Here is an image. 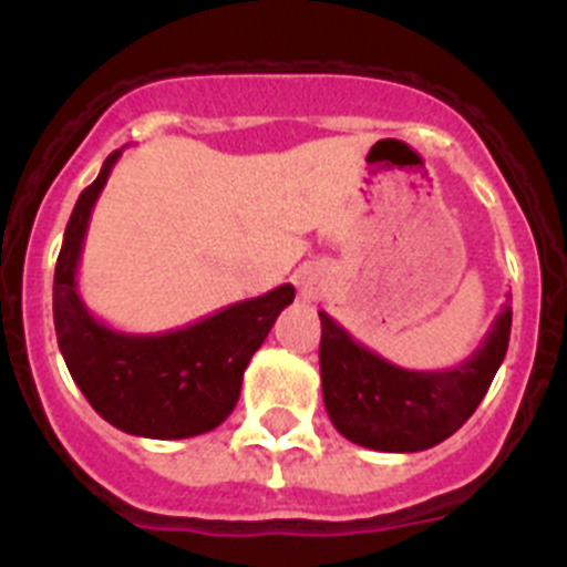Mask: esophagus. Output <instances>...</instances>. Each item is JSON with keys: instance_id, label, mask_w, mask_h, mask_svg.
<instances>
[{"instance_id": "34e87169", "label": "esophagus", "mask_w": 567, "mask_h": 567, "mask_svg": "<svg viewBox=\"0 0 567 567\" xmlns=\"http://www.w3.org/2000/svg\"><path fill=\"white\" fill-rule=\"evenodd\" d=\"M298 289H300V295H309V298H312V295H318L320 292L318 272H312V269H303V272L298 275Z\"/></svg>"}]
</instances>
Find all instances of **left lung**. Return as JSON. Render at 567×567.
<instances>
[{"label":"left lung","instance_id":"obj_1","mask_svg":"<svg viewBox=\"0 0 567 567\" xmlns=\"http://www.w3.org/2000/svg\"><path fill=\"white\" fill-rule=\"evenodd\" d=\"M320 315V383L329 420L346 440L374 452H425L474 414L508 352L511 307L454 369L414 372L389 363Z\"/></svg>","mask_w":567,"mask_h":567}]
</instances>
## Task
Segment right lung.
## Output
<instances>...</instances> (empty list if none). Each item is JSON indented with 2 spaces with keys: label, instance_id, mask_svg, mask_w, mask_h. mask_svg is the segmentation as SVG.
Returning <instances> with one entry per match:
<instances>
[{
  "label": "right lung",
  "instance_id": "obj_1",
  "mask_svg": "<svg viewBox=\"0 0 567 567\" xmlns=\"http://www.w3.org/2000/svg\"><path fill=\"white\" fill-rule=\"evenodd\" d=\"M118 158L122 150L104 158L64 229L53 275L59 349L87 403L115 429L150 440L207 434L233 414L249 360L295 300V287L284 284L169 332L133 334L107 327L84 307L79 260L90 215Z\"/></svg>",
  "mask_w": 567,
  "mask_h": 567
}]
</instances>
